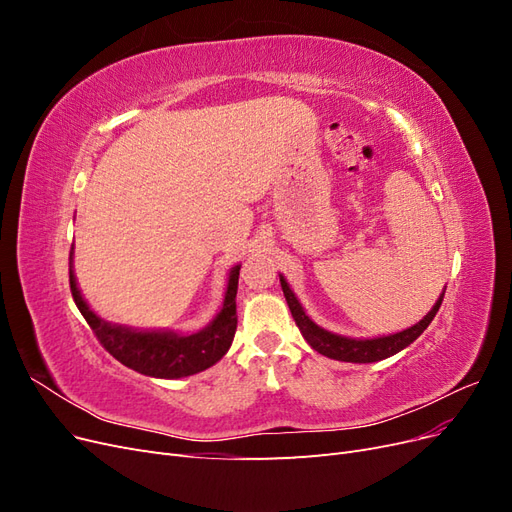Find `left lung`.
<instances>
[{"instance_id": "left-lung-1", "label": "left lung", "mask_w": 512, "mask_h": 512, "mask_svg": "<svg viewBox=\"0 0 512 512\" xmlns=\"http://www.w3.org/2000/svg\"><path fill=\"white\" fill-rule=\"evenodd\" d=\"M280 284L284 290L286 303L292 312V318H294V322H297V327H299L301 335L305 337V342L316 352H320L322 356H329V359L344 361V363H376L382 359H389V356L408 348L414 339L429 327V322L436 318L438 309L442 305V299H444V290H446V286H444L438 301L433 303V307L429 309L427 316H423V320H418L416 324H412V327H408L404 331L378 335V337H346V335L322 329L320 324H316L312 318H309L305 314L303 305L299 303L297 294L292 292L290 284L286 282V277L282 273H280Z\"/></svg>"}]
</instances>
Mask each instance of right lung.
Returning <instances> with one entry per match:
<instances>
[{
	"mask_svg": "<svg viewBox=\"0 0 512 512\" xmlns=\"http://www.w3.org/2000/svg\"><path fill=\"white\" fill-rule=\"evenodd\" d=\"M239 269L228 271L224 301L220 312L205 329L194 333H177L170 329H134L126 324H113L100 318L89 307L81 294L74 275V247L70 252V290L76 307L100 339V344L111 352L119 363L138 371L143 376L177 380L194 376L218 363L228 352L237 331V288Z\"/></svg>",
	"mask_w": 512,
	"mask_h": 512,
	"instance_id": "obj_1",
	"label": "right lung"
}]
</instances>
